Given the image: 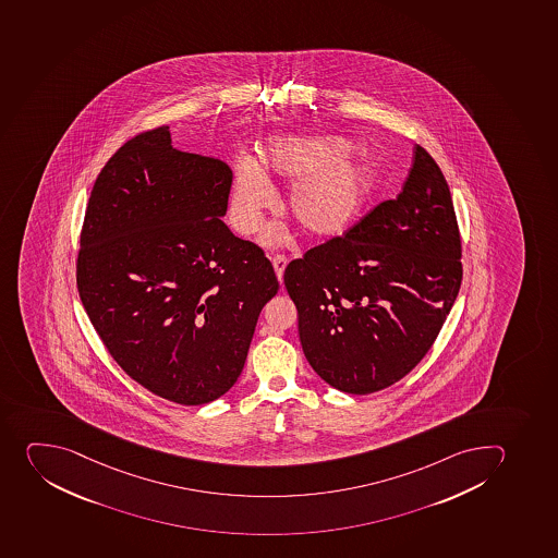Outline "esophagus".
<instances>
[{"label":"esophagus","instance_id":"obj_1","mask_svg":"<svg viewBox=\"0 0 558 558\" xmlns=\"http://www.w3.org/2000/svg\"><path fill=\"white\" fill-rule=\"evenodd\" d=\"M272 267H275V271H277L278 280L281 281L283 278V271H286L287 266V256L286 255H275L271 258Z\"/></svg>","mask_w":558,"mask_h":558}]
</instances>
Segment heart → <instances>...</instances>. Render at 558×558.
<instances>
[{
  "label": "heart",
  "instance_id": "b5f03b06",
  "mask_svg": "<svg viewBox=\"0 0 558 558\" xmlns=\"http://www.w3.org/2000/svg\"><path fill=\"white\" fill-rule=\"evenodd\" d=\"M347 140L286 136L262 150V167L280 180L294 181L286 195V211L308 235H338L364 214L378 186V170L366 158L348 156ZM275 190L258 165L244 159L231 189L230 219L251 235L260 230Z\"/></svg>",
  "mask_w": 558,
  "mask_h": 558
}]
</instances>
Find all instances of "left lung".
<instances>
[{
    "label": "left lung",
    "mask_w": 558,
    "mask_h": 558,
    "mask_svg": "<svg viewBox=\"0 0 558 558\" xmlns=\"http://www.w3.org/2000/svg\"><path fill=\"white\" fill-rule=\"evenodd\" d=\"M461 235L449 184L424 147L397 199L286 267L303 352L332 388H389L425 357L460 292Z\"/></svg>",
    "instance_id": "1"
}]
</instances>
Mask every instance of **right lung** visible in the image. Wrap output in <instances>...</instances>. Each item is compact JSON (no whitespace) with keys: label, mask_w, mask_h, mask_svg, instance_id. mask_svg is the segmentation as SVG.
I'll list each match as a JSON object with an SVG mask.
<instances>
[{"label":"right lung","mask_w":558,"mask_h":558,"mask_svg":"<svg viewBox=\"0 0 558 558\" xmlns=\"http://www.w3.org/2000/svg\"><path fill=\"white\" fill-rule=\"evenodd\" d=\"M170 144L169 125L150 129L104 165L81 230L77 289L129 377L201 405L236 383L278 280L264 250L220 219L230 167Z\"/></svg>","instance_id":"add662e5"}]
</instances>
